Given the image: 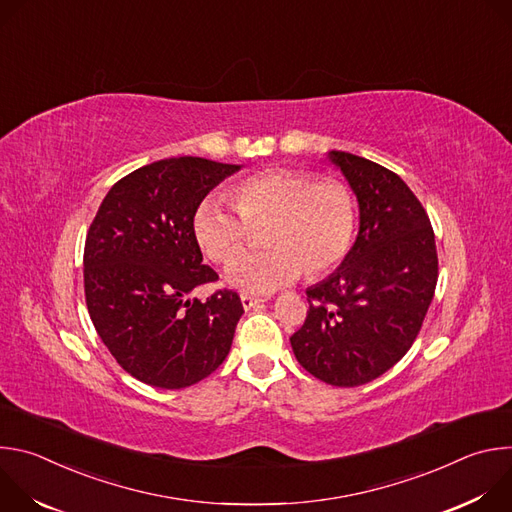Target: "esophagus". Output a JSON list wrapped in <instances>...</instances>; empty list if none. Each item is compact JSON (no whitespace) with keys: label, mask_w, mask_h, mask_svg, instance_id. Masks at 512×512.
Returning <instances> with one entry per match:
<instances>
[{"label":"esophagus","mask_w":512,"mask_h":512,"mask_svg":"<svg viewBox=\"0 0 512 512\" xmlns=\"http://www.w3.org/2000/svg\"><path fill=\"white\" fill-rule=\"evenodd\" d=\"M265 302V298H259V296H251V294H241V304L245 310H251V308H257Z\"/></svg>","instance_id":"1"}]
</instances>
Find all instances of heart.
I'll return each mask as SVG.
<instances>
[{
  "label": "heart",
  "mask_w": 512,
  "mask_h": 512,
  "mask_svg": "<svg viewBox=\"0 0 512 512\" xmlns=\"http://www.w3.org/2000/svg\"><path fill=\"white\" fill-rule=\"evenodd\" d=\"M233 200L204 196L192 212V233L212 261L231 255L225 279L245 294H271L300 279L306 269L312 275L328 273L352 249L358 208L350 186L338 178L269 168L243 178L233 188ZM267 220L274 221L268 238L274 249L236 254L250 225Z\"/></svg>",
  "instance_id": "obj_1"
}]
</instances>
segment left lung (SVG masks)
Returning <instances> with one entry per match:
<instances>
[{
  "instance_id": "obj_1",
  "label": "left lung",
  "mask_w": 512,
  "mask_h": 512,
  "mask_svg": "<svg viewBox=\"0 0 512 512\" xmlns=\"http://www.w3.org/2000/svg\"><path fill=\"white\" fill-rule=\"evenodd\" d=\"M358 198L360 231L342 265L308 287L310 310L289 338L302 367L334 387L369 383L417 338L437 283L429 216L391 170L330 152Z\"/></svg>"
}]
</instances>
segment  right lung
<instances>
[{
	"mask_svg": "<svg viewBox=\"0 0 512 512\" xmlns=\"http://www.w3.org/2000/svg\"><path fill=\"white\" fill-rule=\"evenodd\" d=\"M241 166L168 158L123 176L85 241V298L119 367L160 389H184L227 358L243 304L233 289L206 302L190 291L218 279L192 233L196 204Z\"/></svg>",
	"mask_w": 512,
	"mask_h": 512,
	"instance_id": "1",
	"label": "right lung"
}]
</instances>
